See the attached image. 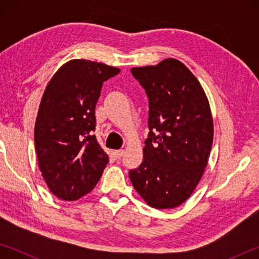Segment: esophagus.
I'll return each instance as SVG.
<instances>
[{"label":"esophagus","instance_id":"1","mask_svg":"<svg viewBox=\"0 0 259 259\" xmlns=\"http://www.w3.org/2000/svg\"><path fill=\"white\" fill-rule=\"evenodd\" d=\"M124 154V151L123 150H117V151H113V156L115 157V159H120V157L123 156Z\"/></svg>","mask_w":259,"mask_h":259}]
</instances>
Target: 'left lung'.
Masks as SVG:
<instances>
[{
    "mask_svg": "<svg viewBox=\"0 0 259 259\" xmlns=\"http://www.w3.org/2000/svg\"><path fill=\"white\" fill-rule=\"evenodd\" d=\"M131 73L150 102V134L142 164L130 170V181L151 207L176 208L192 195L208 165L213 139L209 100L178 59L133 67Z\"/></svg>",
    "mask_w": 259,
    "mask_h": 259,
    "instance_id": "left-lung-1",
    "label": "left lung"
}]
</instances>
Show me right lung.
<instances>
[{
    "label": "right lung",
    "mask_w": 259,
    "mask_h": 259,
    "mask_svg": "<svg viewBox=\"0 0 259 259\" xmlns=\"http://www.w3.org/2000/svg\"><path fill=\"white\" fill-rule=\"evenodd\" d=\"M120 68L88 59L65 63L43 93L34 128L38 168L52 194L75 201L94 190L108 155L93 135L103 83Z\"/></svg>",
    "instance_id": "obj_1"
}]
</instances>
